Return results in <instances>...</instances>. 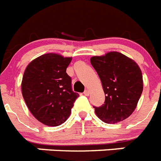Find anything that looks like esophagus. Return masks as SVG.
Wrapping results in <instances>:
<instances>
[{
  "label": "esophagus",
  "mask_w": 161,
  "mask_h": 161,
  "mask_svg": "<svg viewBox=\"0 0 161 161\" xmlns=\"http://www.w3.org/2000/svg\"><path fill=\"white\" fill-rule=\"evenodd\" d=\"M84 95H86V96H88V95H90V90H85V91H84Z\"/></svg>",
  "instance_id": "34e87169"
}]
</instances>
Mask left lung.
Segmentation results:
<instances>
[{
    "label": "left lung",
    "mask_w": 161,
    "mask_h": 161,
    "mask_svg": "<svg viewBox=\"0 0 161 161\" xmlns=\"http://www.w3.org/2000/svg\"><path fill=\"white\" fill-rule=\"evenodd\" d=\"M90 63L102 82L105 101L95 114L106 123H116L132 114L143 90L142 71L133 60L118 52L93 57Z\"/></svg>",
    "instance_id": "obj_1"
}]
</instances>
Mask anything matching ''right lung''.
Instances as JSON below:
<instances>
[{
  "mask_svg": "<svg viewBox=\"0 0 161 161\" xmlns=\"http://www.w3.org/2000/svg\"><path fill=\"white\" fill-rule=\"evenodd\" d=\"M71 62V58L47 53L25 69L21 84L24 99L31 114L45 125L56 127L66 122L79 97L66 72Z\"/></svg>",
  "mask_w": 161,
  "mask_h": 161,
  "instance_id": "1",
  "label": "right lung"
}]
</instances>
